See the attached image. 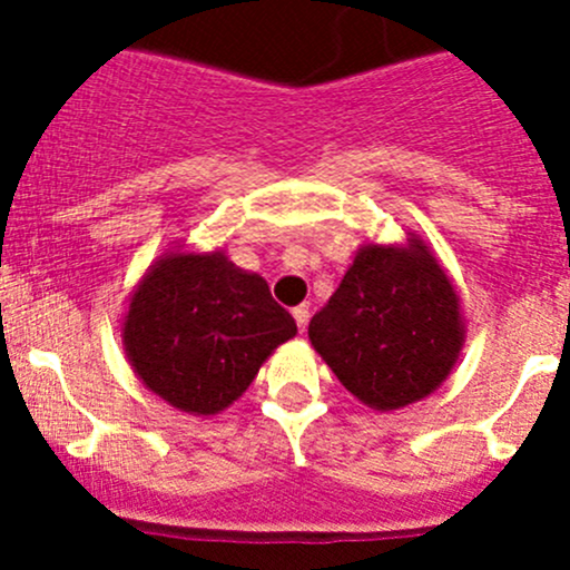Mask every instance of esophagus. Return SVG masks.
Listing matches in <instances>:
<instances>
[{"label":"esophagus","instance_id":"obj_1","mask_svg":"<svg viewBox=\"0 0 570 570\" xmlns=\"http://www.w3.org/2000/svg\"><path fill=\"white\" fill-rule=\"evenodd\" d=\"M292 316H294V322H297V326H299V332H305V326H307V318H311V311H307L305 305H297L292 311Z\"/></svg>","mask_w":570,"mask_h":570}]
</instances>
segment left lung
<instances>
[{
    "instance_id": "left-lung-1",
    "label": "left lung",
    "mask_w": 570,
    "mask_h": 570,
    "mask_svg": "<svg viewBox=\"0 0 570 570\" xmlns=\"http://www.w3.org/2000/svg\"><path fill=\"white\" fill-rule=\"evenodd\" d=\"M453 281L417 235L364 244L307 326L337 381L372 410H399L436 391L463 348Z\"/></svg>"
}]
</instances>
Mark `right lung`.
I'll use <instances>...</instances> for the list:
<instances>
[{
	"label": "right lung",
	"instance_id": "right-lung-1",
	"mask_svg": "<svg viewBox=\"0 0 570 570\" xmlns=\"http://www.w3.org/2000/svg\"><path fill=\"white\" fill-rule=\"evenodd\" d=\"M297 335L267 281L225 252L163 254L130 294L122 345L139 381L189 415H217Z\"/></svg>",
	"mask_w": 570,
	"mask_h": 570
}]
</instances>
